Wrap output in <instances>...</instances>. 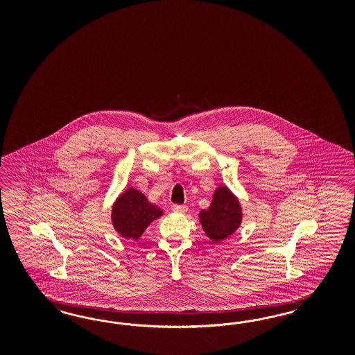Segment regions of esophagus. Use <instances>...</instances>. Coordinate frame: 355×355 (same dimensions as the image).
Here are the masks:
<instances>
[{"label":"esophagus","mask_w":355,"mask_h":355,"mask_svg":"<svg viewBox=\"0 0 355 355\" xmlns=\"http://www.w3.org/2000/svg\"><path fill=\"white\" fill-rule=\"evenodd\" d=\"M172 209L174 212H177V214H184V212H187V207H186V205H174L172 207Z\"/></svg>","instance_id":"obj_1"}]
</instances>
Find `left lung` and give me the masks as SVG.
Listing matches in <instances>:
<instances>
[{"label": "left lung", "mask_w": 355, "mask_h": 355, "mask_svg": "<svg viewBox=\"0 0 355 355\" xmlns=\"http://www.w3.org/2000/svg\"><path fill=\"white\" fill-rule=\"evenodd\" d=\"M199 220L207 236L220 242L232 236L242 223L239 200L226 186H220L216 189L208 209L200 211Z\"/></svg>", "instance_id": "obj_1"}]
</instances>
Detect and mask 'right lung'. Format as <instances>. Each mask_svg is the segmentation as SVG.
<instances>
[{
  "label": "right lung",
  "instance_id": "add662e5",
  "mask_svg": "<svg viewBox=\"0 0 355 355\" xmlns=\"http://www.w3.org/2000/svg\"><path fill=\"white\" fill-rule=\"evenodd\" d=\"M162 214V208L150 203L144 193L129 187L112 207V224L119 236L137 241L150 223Z\"/></svg>",
  "mask_w": 355,
  "mask_h": 355
}]
</instances>
